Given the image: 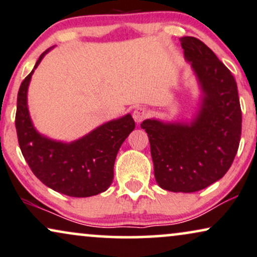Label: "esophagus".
<instances>
[{
    "instance_id": "1",
    "label": "esophagus",
    "mask_w": 257,
    "mask_h": 257,
    "mask_svg": "<svg viewBox=\"0 0 257 257\" xmlns=\"http://www.w3.org/2000/svg\"><path fill=\"white\" fill-rule=\"evenodd\" d=\"M148 111L145 108H136L134 111H133V117H134V121L136 123H141L144 119L147 118Z\"/></svg>"
}]
</instances>
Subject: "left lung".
Listing matches in <instances>:
<instances>
[{"mask_svg":"<svg viewBox=\"0 0 257 257\" xmlns=\"http://www.w3.org/2000/svg\"><path fill=\"white\" fill-rule=\"evenodd\" d=\"M187 63L200 87L198 111L190 122L141 123L148 134L154 175L171 192L191 193L216 183L238 149L242 111L235 78L199 39L180 38Z\"/></svg>","mask_w":257,"mask_h":257,"instance_id":"1","label":"left lung"}]
</instances>
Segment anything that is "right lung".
I'll return each instance as SVG.
<instances>
[{"mask_svg": "<svg viewBox=\"0 0 257 257\" xmlns=\"http://www.w3.org/2000/svg\"><path fill=\"white\" fill-rule=\"evenodd\" d=\"M34 69L21 83L18 93L15 126L22 155L35 177L47 187L70 197H91L104 192L113 179V164L124 140L134 131L131 113L97 126L72 142L52 140L39 133L29 115L27 92Z\"/></svg>", "mask_w": 257, "mask_h": 257, "instance_id": "1", "label": "right lung"}]
</instances>
